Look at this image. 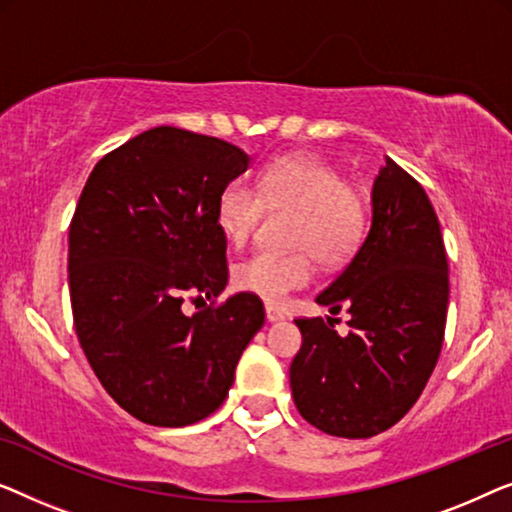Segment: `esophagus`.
I'll return each mask as SVG.
<instances>
[{
  "mask_svg": "<svg viewBox=\"0 0 512 512\" xmlns=\"http://www.w3.org/2000/svg\"><path fill=\"white\" fill-rule=\"evenodd\" d=\"M266 320L269 322H280V320H285V313L280 311L278 306H266Z\"/></svg>",
  "mask_w": 512,
  "mask_h": 512,
  "instance_id": "1",
  "label": "esophagus"
}]
</instances>
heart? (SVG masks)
I'll use <instances>...</instances> for the list:
<instances>
[{
    "mask_svg": "<svg viewBox=\"0 0 512 512\" xmlns=\"http://www.w3.org/2000/svg\"><path fill=\"white\" fill-rule=\"evenodd\" d=\"M297 211L292 220V253L259 250L236 266L234 280L241 290L257 294L269 304H283L294 290L315 276V259L338 266L357 253L366 234V204L355 187L331 164L313 155H285L262 171L257 192L243 181L222 187L215 220L229 241L246 243L264 215Z\"/></svg>",
    "mask_w": 512,
    "mask_h": 512,
    "instance_id": "b5f03b06",
    "label": "heart"
}]
</instances>
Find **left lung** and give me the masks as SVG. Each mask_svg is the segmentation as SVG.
I'll return each mask as SVG.
<instances>
[{"mask_svg":"<svg viewBox=\"0 0 512 512\" xmlns=\"http://www.w3.org/2000/svg\"><path fill=\"white\" fill-rule=\"evenodd\" d=\"M448 257L427 192L385 157L371 190V229L352 262L318 294L350 313L345 336L322 318L304 336L290 387L306 422L331 436L371 438L413 408L441 355Z\"/></svg>","mask_w":512,"mask_h":512,"instance_id":"left-lung-1","label":"left lung"}]
</instances>
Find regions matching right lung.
<instances>
[{
    "instance_id": "1",
    "label": "right lung",
    "mask_w": 512,
    "mask_h": 512,
    "mask_svg": "<svg viewBox=\"0 0 512 512\" xmlns=\"http://www.w3.org/2000/svg\"><path fill=\"white\" fill-rule=\"evenodd\" d=\"M248 164L232 143L164 125L104 155L83 187L69 227L74 327L99 383L136 420L185 427L218 410L264 325L250 292L181 308L227 287L215 208Z\"/></svg>"
}]
</instances>
